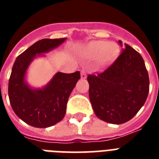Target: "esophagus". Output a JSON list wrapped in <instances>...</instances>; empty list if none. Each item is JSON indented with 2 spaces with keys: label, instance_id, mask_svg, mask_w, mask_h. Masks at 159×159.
<instances>
[{
  "label": "esophagus",
  "instance_id": "obj_1",
  "mask_svg": "<svg viewBox=\"0 0 159 159\" xmlns=\"http://www.w3.org/2000/svg\"><path fill=\"white\" fill-rule=\"evenodd\" d=\"M87 77V73L85 72V70H82L81 71V78L82 79H85Z\"/></svg>",
  "mask_w": 159,
  "mask_h": 159
}]
</instances>
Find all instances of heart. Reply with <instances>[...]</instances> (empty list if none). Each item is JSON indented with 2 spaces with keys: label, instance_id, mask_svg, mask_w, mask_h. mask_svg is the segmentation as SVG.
<instances>
[{
  "label": "heart",
  "instance_id": "heart-1",
  "mask_svg": "<svg viewBox=\"0 0 159 159\" xmlns=\"http://www.w3.org/2000/svg\"><path fill=\"white\" fill-rule=\"evenodd\" d=\"M118 48L116 43L106 41H96L88 46L87 54L90 57H97L100 54V61L102 63L111 61L117 53Z\"/></svg>",
  "mask_w": 159,
  "mask_h": 159
}]
</instances>
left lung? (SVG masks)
Wrapping results in <instances>:
<instances>
[{
  "instance_id": "1",
  "label": "left lung",
  "mask_w": 159,
  "mask_h": 159,
  "mask_svg": "<svg viewBox=\"0 0 159 159\" xmlns=\"http://www.w3.org/2000/svg\"><path fill=\"white\" fill-rule=\"evenodd\" d=\"M122 52L104 72L89 75V98L96 116L107 123L124 124L145 103L149 79L143 57L122 41Z\"/></svg>"
}]
</instances>
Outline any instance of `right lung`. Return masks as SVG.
Returning <instances> with one entry per match:
<instances>
[{
	"label": "right lung",
	"instance_id": "add662e5",
	"mask_svg": "<svg viewBox=\"0 0 159 159\" xmlns=\"http://www.w3.org/2000/svg\"><path fill=\"white\" fill-rule=\"evenodd\" d=\"M66 38L37 41L16 57L9 80L8 95L14 112L24 122L36 128H48L61 121L71 92L80 79V72H57L42 88L26 82L27 70L37 57L61 45Z\"/></svg>",
	"mask_w": 159,
	"mask_h": 159
}]
</instances>
